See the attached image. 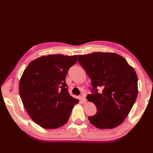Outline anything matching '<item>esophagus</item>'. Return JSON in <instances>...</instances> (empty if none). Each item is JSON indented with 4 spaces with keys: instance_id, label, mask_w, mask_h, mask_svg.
Listing matches in <instances>:
<instances>
[{
    "instance_id": "esophagus-1",
    "label": "esophagus",
    "mask_w": 153,
    "mask_h": 153,
    "mask_svg": "<svg viewBox=\"0 0 153 153\" xmlns=\"http://www.w3.org/2000/svg\"><path fill=\"white\" fill-rule=\"evenodd\" d=\"M79 98H80V100H81V101L83 102V103H86V98H85V97L84 96H81V97H79Z\"/></svg>"
}]
</instances>
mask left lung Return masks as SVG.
Returning <instances> with one entry per match:
<instances>
[{"label": "left lung", "mask_w": 153, "mask_h": 153, "mask_svg": "<svg viewBox=\"0 0 153 153\" xmlns=\"http://www.w3.org/2000/svg\"><path fill=\"white\" fill-rule=\"evenodd\" d=\"M79 64L91 79L93 94L86 97L96 105L90 122L99 129H113L123 122L138 96V77L123 56L113 53L78 55ZM101 88L102 93H97Z\"/></svg>", "instance_id": "8db88e82"}]
</instances>
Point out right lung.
<instances>
[{
    "instance_id": "right-lung-1",
    "label": "right lung",
    "mask_w": 153,
    "mask_h": 153,
    "mask_svg": "<svg viewBox=\"0 0 153 153\" xmlns=\"http://www.w3.org/2000/svg\"><path fill=\"white\" fill-rule=\"evenodd\" d=\"M77 55H48L31 61L21 77L19 91L23 105L36 123L45 129L65 125L79 100L68 92V69Z\"/></svg>"
}]
</instances>
